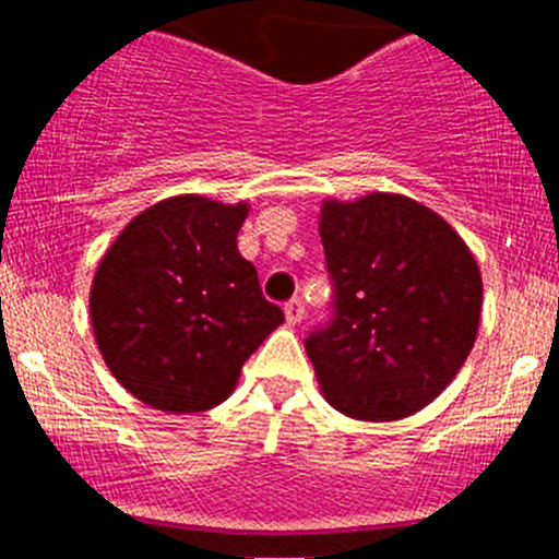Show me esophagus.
I'll return each instance as SVG.
<instances>
[{"mask_svg": "<svg viewBox=\"0 0 559 559\" xmlns=\"http://www.w3.org/2000/svg\"><path fill=\"white\" fill-rule=\"evenodd\" d=\"M284 313H286V324H300L302 321V316H306V302L300 300V297H295V300H289L286 302V308H284Z\"/></svg>", "mask_w": 559, "mask_h": 559, "instance_id": "34e87169", "label": "esophagus"}]
</instances>
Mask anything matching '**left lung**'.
I'll list each match as a JSON object with an SVG mask.
<instances>
[{"label": "left lung", "instance_id": "left-lung-1", "mask_svg": "<svg viewBox=\"0 0 559 559\" xmlns=\"http://www.w3.org/2000/svg\"><path fill=\"white\" fill-rule=\"evenodd\" d=\"M335 319L308 335L321 394L352 419L394 421L460 373L481 319V273L447 218L405 194L324 200Z\"/></svg>", "mask_w": 559, "mask_h": 559}]
</instances>
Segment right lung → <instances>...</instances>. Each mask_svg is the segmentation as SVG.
Masks as SVG:
<instances>
[{
  "label": "right lung",
  "mask_w": 559,
  "mask_h": 559,
  "mask_svg": "<svg viewBox=\"0 0 559 559\" xmlns=\"http://www.w3.org/2000/svg\"><path fill=\"white\" fill-rule=\"evenodd\" d=\"M248 202L178 194L145 207L92 281L94 341L116 381L156 411H211L284 324L238 251Z\"/></svg>",
  "instance_id": "add662e5"
}]
</instances>
